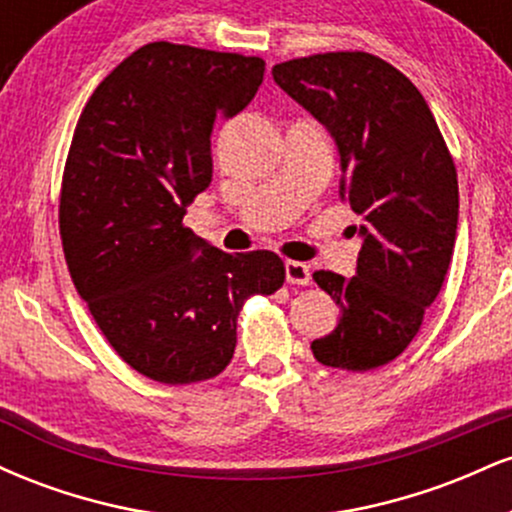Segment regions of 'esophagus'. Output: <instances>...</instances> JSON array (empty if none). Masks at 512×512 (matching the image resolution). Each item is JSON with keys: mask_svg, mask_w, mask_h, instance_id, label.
I'll list each match as a JSON object with an SVG mask.
<instances>
[{"mask_svg": "<svg viewBox=\"0 0 512 512\" xmlns=\"http://www.w3.org/2000/svg\"><path fill=\"white\" fill-rule=\"evenodd\" d=\"M284 269H286V281H289V284H298V286L310 284V267L305 262L289 260L284 264Z\"/></svg>", "mask_w": 512, "mask_h": 512, "instance_id": "34e87169", "label": "esophagus"}]
</instances>
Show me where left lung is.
<instances>
[{
  "mask_svg": "<svg viewBox=\"0 0 512 512\" xmlns=\"http://www.w3.org/2000/svg\"><path fill=\"white\" fill-rule=\"evenodd\" d=\"M272 76L332 134L342 197L361 219L356 274H313L339 320L310 349L332 368L385 366L416 337L448 274L455 163L419 88L380 57L325 52L276 64Z\"/></svg>",
  "mask_w": 512,
  "mask_h": 512,
  "instance_id": "1",
  "label": "left lung"
}]
</instances>
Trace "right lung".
<instances>
[{
    "mask_svg": "<svg viewBox=\"0 0 512 512\" xmlns=\"http://www.w3.org/2000/svg\"><path fill=\"white\" fill-rule=\"evenodd\" d=\"M264 60L149 43L88 98L62 178L69 274L110 346L166 385L219 375L252 293L284 284L269 250L228 255L182 226L211 182V132L255 98Z\"/></svg>",
    "mask_w": 512,
    "mask_h": 512,
    "instance_id": "1",
    "label": "right lung"
}]
</instances>
